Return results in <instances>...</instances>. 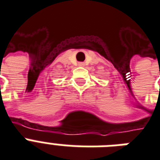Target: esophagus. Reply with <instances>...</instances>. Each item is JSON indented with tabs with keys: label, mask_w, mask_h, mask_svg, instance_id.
<instances>
[{
	"label": "esophagus",
	"mask_w": 160,
	"mask_h": 160,
	"mask_svg": "<svg viewBox=\"0 0 160 160\" xmlns=\"http://www.w3.org/2000/svg\"><path fill=\"white\" fill-rule=\"evenodd\" d=\"M78 65H79V66H80V67L84 66V62H78Z\"/></svg>",
	"instance_id": "1"
}]
</instances>
